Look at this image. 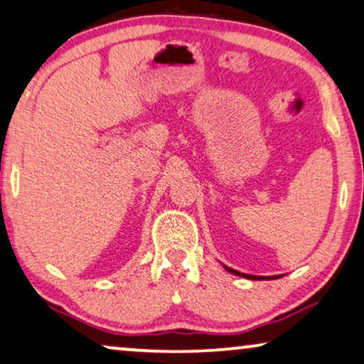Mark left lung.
<instances>
[{
  "mask_svg": "<svg viewBox=\"0 0 364 364\" xmlns=\"http://www.w3.org/2000/svg\"><path fill=\"white\" fill-rule=\"evenodd\" d=\"M228 272H231L234 275H239V277H244V279H250V280H264V277H259V275H249V274H240L237 270H234L231 267H226ZM267 279H277V275L275 277H267Z\"/></svg>",
  "mask_w": 364,
  "mask_h": 364,
  "instance_id": "8db88e82",
  "label": "left lung"
}]
</instances>
